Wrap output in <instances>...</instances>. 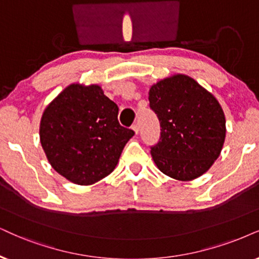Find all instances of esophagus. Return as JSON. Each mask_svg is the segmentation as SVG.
<instances>
[{"label":"esophagus","instance_id":"esophagus-1","mask_svg":"<svg viewBox=\"0 0 259 259\" xmlns=\"http://www.w3.org/2000/svg\"><path fill=\"white\" fill-rule=\"evenodd\" d=\"M132 127H133L134 132H135L136 135H137V134H139V132H140V125H139V123H134Z\"/></svg>","mask_w":259,"mask_h":259}]
</instances>
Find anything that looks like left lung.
<instances>
[{
	"instance_id": "8db88e82",
	"label": "left lung",
	"mask_w": 259,
	"mask_h": 259,
	"mask_svg": "<svg viewBox=\"0 0 259 259\" xmlns=\"http://www.w3.org/2000/svg\"><path fill=\"white\" fill-rule=\"evenodd\" d=\"M148 99L161 127L159 142L150 147L160 171L183 182L207 172L226 136L225 113L215 97L178 74L153 84Z\"/></svg>"
}]
</instances>
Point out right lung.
<instances>
[{"label":"right lung","instance_id":"1","mask_svg":"<svg viewBox=\"0 0 259 259\" xmlns=\"http://www.w3.org/2000/svg\"><path fill=\"white\" fill-rule=\"evenodd\" d=\"M39 135L55 171L91 185L113 171L135 133L120 125L118 106L99 86L73 83L45 109Z\"/></svg>","mask_w":259,"mask_h":259}]
</instances>
